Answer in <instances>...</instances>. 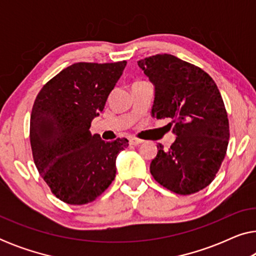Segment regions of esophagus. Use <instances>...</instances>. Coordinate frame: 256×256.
<instances>
[{
	"label": "esophagus",
	"mask_w": 256,
	"mask_h": 256,
	"mask_svg": "<svg viewBox=\"0 0 256 256\" xmlns=\"http://www.w3.org/2000/svg\"><path fill=\"white\" fill-rule=\"evenodd\" d=\"M142 142H143L142 140H140V138H132L130 140H129V143H130V144H132V146H138V144H141Z\"/></svg>",
	"instance_id": "1"
}]
</instances>
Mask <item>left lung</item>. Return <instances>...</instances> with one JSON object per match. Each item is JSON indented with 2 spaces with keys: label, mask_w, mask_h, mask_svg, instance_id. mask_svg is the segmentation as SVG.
Returning <instances> with one entry per match:
<instances>
[{
  "label": "left lung",
  "mask_w": 256,
  "mask_h": 256,
  "mask_svg": "<svg viewBox=\"0 0 256 256\" xmlns=\"http://www.w3.org/2000/svg\"><path fill=\"white\" fill-rule=\"evenodd\" d=\"M138 64L155 85L152 116L170 118L177 136L169 150L157 144L150 172L174 194H196L214 180L227 152L230 124L222 94L208 73L172 54Z\"/></svg>",
  "instance_id": "obj_1"
}]
</instances>
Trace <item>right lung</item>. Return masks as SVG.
Here are the masks:
<instances>
[{"label": "right lung", "instance_id": "obj_1", "mask_svg": "<svg viewBox=\"0 0 256 256\" xmlns=\"http://www.w3.org/2000/svg\"><path fill=\"white\" fill-rule=\"evenodd\" d=\"M127 62H76L45 84L30 118V143L38 172L66 204L99 197L116 174L118 154L127 138L104 142L90 132Z\"/></svg>", "mask_w": 256, "mask_h": 256}]
</instances>
